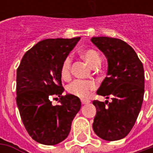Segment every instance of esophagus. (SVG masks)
Returning a JSON list of instances; mask_svg holds the SVG:
<instances>
[{"mask_svg":"<svg viewBox=\"0 0 153 153\" xmlns=\"http://www.w3.org/2000/svg\"><path fill=\"white\" fill-rule=\"evenodd\" d=\"M82 105H85V104H88L89 103V100H82Z\"/></svg>","mask_w":153,"mask_h":153,"instance_id":"esophagus-1","label":"esophagus"}]
</instances>
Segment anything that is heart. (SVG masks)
<instances>
[{"instance_id": "b5f03b06", "label": "heart", "mask_w": 153, "mask_h": 153, "mask_svg": "<svg viewBox=\"0 0 153 153\" xmlns=\"http://www.w3.org/2000/svg\"><path fill=\"white\" fill-rule=\"evenodd\" d=\"M81 56L84 59L86 62L95 68L100 63V56L98 53L97 51L88 48L81 51ZM71 59L70 57H66L63 61L60 70L62 78L67 79L71 76ZM96 88V84L93 81H84V80H76L72 82L67 87L69 93L80 98H87L89 93Z\"/></svg>"}]
</instances>
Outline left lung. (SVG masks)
Segmentation results:
<instances>
[{"instance_id":"left-lung-1","label":"left lung","mask_w":153,"mask_h":153,"mask_svg":"<svg viewBox=\"0 0 153 153\" xmlns=\"http://www.w3.org/2000/svg\"><path fill=\"white\" fill-rule=\"evenodd\" d=\"M91 42L105 55L107 76L97 94L111 101L94 100L96 115L93 128L100 138L114 141L124 138L134 125L144 97V68L136 53L120 39L100 36Z\"/></svg>"}]
</instances>
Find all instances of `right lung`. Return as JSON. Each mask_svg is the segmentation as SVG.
Returning a JSON list of instances; mask_svg holds the SVG:
<instances>
[{
    "label": "right lung",
    "mask_w": 153,
    "mask_h": 153,
    "mask_svg": "<svg viewBox=\"0 0 153 153\" xmlns=\"http://www.w3.org/2000/svg\"><path fill=\"white\" fill-rule=\"evenodd\" d=\"M79 40H42L25 53L17 70V105L27 132L38 143L63 141L81 108L79 98L62 95L60 74L62 63ZM54 96L60 97L56 106L51 101Z\"/></svg>",
    "instance_id": "1"
}]
</instances>
